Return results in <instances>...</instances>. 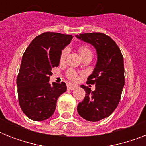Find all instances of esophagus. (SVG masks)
Returning <instances> with one entry per match:
<instances>
[{"mask_svg": "<svg viewBox=\"0 0 146 146\" xmlns=\"http://www.w3.org/2000/svg\"><path fill=\"white\" fill-rule=\"evenodd\" d=\"M77 88V86L76 85H74V84H72V83H68L67 84V89L69 90H74L75 89Z\"/></svg>", "mask_w": 146, "mask_h": 146, "instance_id": "1", "label": "esophagus"}]
</instances>
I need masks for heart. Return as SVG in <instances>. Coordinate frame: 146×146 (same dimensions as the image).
Masks as SVG:
<instances>
[{"label":"heart","mask_w":146,"mask_h":146,"mask_svg":"<svg viewBox=\"0 0 146 146\" xmlns=\"http://www.w3.org/2000/svg\"><path fill=\"white\" fill-rule=\"evenodd\" d=\"M79 52H80V55H81V57L82 58L85 57H88V56H91L92 57V50L89 48V47L86 46V45H84V44H82V45H80L79 47ZM67 54H68V49L65 48L61 51V54H60V62H64L66 59V56H67ZM66 76L69 78V79H70L72 80H76L78 78V75L76 72L73 69H70L67 70L66 72Z\"/></svg>","instance_id":"b5f03b06"}]
</instances>
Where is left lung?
I'll use <instances>...</instances> for the list:
<instances>
[{
	"label": "left lung",
	"mask_w": 146,
	"mask_h": 146,
	"mask_svg": "<svg viewBox=\"0 0 146 146\" xmlns=\"http://www.w3.org/2000/svg\"><path fill=\"white\" fill-rule=\"evenodd\" d=\"M76 37L93 45L97 51V64L86 82L96 84V90L81 85L86 96L77 106L82 118L96 122L111 115L120 102L125 82L123 57L115 42L104 33H83Z\"/></svg>",
	"instance_id": "8db88e82"
}]
</instances>
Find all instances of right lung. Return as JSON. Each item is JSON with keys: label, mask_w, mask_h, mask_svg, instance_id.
Masks as SVG:
<instances>
[{"label": "right lung", "mask_w": 146, "mask_h": 146, "mask_svg": "<svg viewBox=\"0 0 146 146\" xmlns=\"http://www.w3.org/2000/svg\"><path fill=\"white\" fill-rule=\"evenodd\" d=\"M73 39L71 35L42 33L25 50L17 78L19 106L29 119L47 120L53 115L57 98L66 91V83H49L51 69L58 66L62 50Z\"/></svg>", "instance_id": "1"}]
</instances>
